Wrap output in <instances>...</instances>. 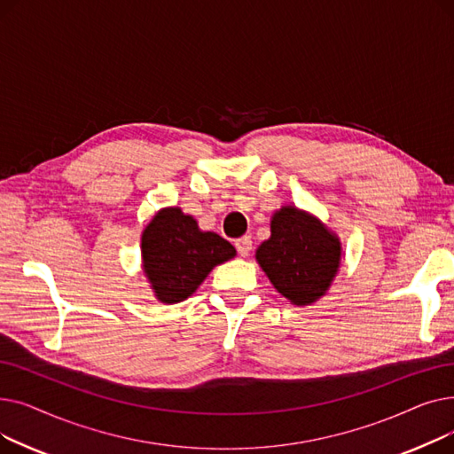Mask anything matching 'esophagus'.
<instances>
[{
  "label": "esophagus",
  "instance_id": "1",
  "mask_svg": "<svg viewBox=\"0 0 454 454\" xmlns=\"http://www.w3.org/2000/svg\"><path fill=\"white\" fill-rule=\"evenodd\" d=\"M235 248H237V252H239V255L247 257L252 252V239H250L248 235L241 237V239L235 241Z\"/></svg>",
  "mask_w": 454,
  "mask_h": 454
}]
</instances>
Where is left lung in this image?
Listing matches in <instances>:
<instances>
[{
	"mask_svg": "<svg viewBox=\"0 0 454 454\" xmlns=\"http://www.w3.org/2000/svg\"><path fill=\"white\" fill-rule=\"evenodd\" d=\"M342 247L311 213L283 206L270 221V237L255 250L259 267L276 291L294 305L322 298L340 269Z\"/></svg>",
	"mask_w": 454,
	"mask_h": 454,
	"instance_id": "left-lung-1",
	"label": "left lung"
}]
</instances>
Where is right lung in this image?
I'll return each instance as SVG.
<instances>
[{"label": "right lung", "instance_id": "1", "mask_svg": "<svg viewBox=\"0 0 454 454\" xmlns=\"http://www.w3.org/2000/svg\"><path fill=\"white\" fill-rule=\"evenodd\" d=\"M235 257V248L215 231H202L180 207H163L143 230L141 259L154 296L178 303L193 294L207 274Z\"/></svg>", "mask_w": 454, "mask_h": 454}]
</instances>
